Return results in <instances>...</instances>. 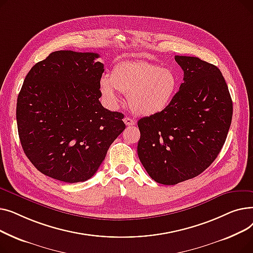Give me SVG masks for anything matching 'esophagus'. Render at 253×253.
<instances>
[{
	"instance_id": "obj_1",
	"label": "esophagus",
	"mask_w": 253,
	"mask_h": 253,
	"mask_svg": "<svg viewBox=\"0 0 253 253\" xmlns=\"http://www.w3.org/2000/svg\"><path fill=\"white\" fill-rule=\"evenodd\" d=\"M124 123L127 125V126H132V125H134L135 124V121L133 119H131V118H129V117H125L124 118Z\"/></svg>"
}]
</instances>
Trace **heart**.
I'll use <instances>...</instances> for the list:
<instances>
[{
	"label": "heart",
	"mask_w": 253,
	"mask_h": 253,
	"mask_svg": "<svg viewBox=\"0 0 253 253\" xmlns=\"http://www.w3.org/2000/svg\"><path fill=\"white\" fill-rule=\"evenodd\" d=\"M179 80L173 70L147 61H126L117 64L111 77L100 80L103 99L115 106L120 97L118 91L127 94L130 109L140 116H153L163 112L173 100Z\"/></svg>",
	"instance_id": "obj_1"
}]
</instances>
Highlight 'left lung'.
Wrapping results in <instances>:
<instances>
[{
  "label": "left lung",
  "instance_id": "8db88e82",
  "mask_svg": "<svg viewBox=\"0 0 253 253\" xmlns=\"http://www.w3.org/2000/svg\"><path fill=\"white\" fill-rule=\"evenodd\" d=\"M183 83L163 112L138 120L139 160L157 182L172 185L201 174L227 138L233 101L215 65L175 56Z\"/></svg>",
  "mask_w": 253,
  "mask_h": 253
}]
</instances>
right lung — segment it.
I'll list each match as a JSON object with an SVG mask.
<instances>
[{
    "instance_id": "right-lung-1",
    "label": "right lung",
    "mask_w": 253,
    "mask_h": 253,
    "mask_svg": "<svg viewBox=\"0 0 253 253\" xmlns=\"http://www.w3.org/2000/svg\"><path fill=\"white\" fill-rule=\"evenodd\" d=\"M93 52L60 50L36 63L17 97L16 120L24 154L43 174L64 182L91 178L124 115L104 109L103 64Z\"/></svg>"
}]
</instances>
